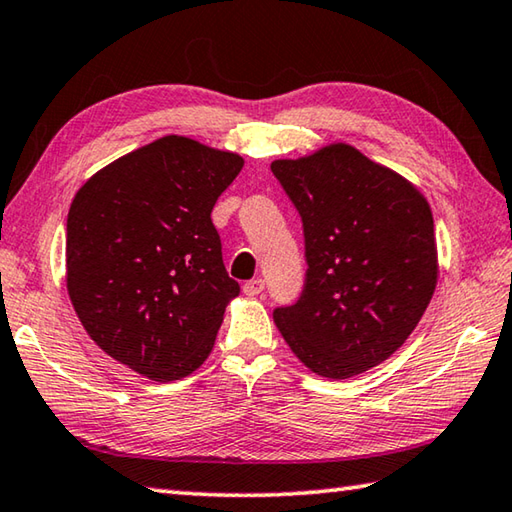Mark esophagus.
Instances as JSON below:
<instances>
[{"label":"esophagus","mask_w":512,"mask_h":512,"mask_svg":"<svg viewBox=\"0 0 512 512\" xmlns=\"http://www.w3.org/2000/svg\"><path fill=\"white\" fill-rule=\"evenodd\" d=\"M264 286H266V284H264L262 277H255V280H250V282L244 284V293L250 295V297L259 295V293H264Z\"/></svg>","instance_id":"34e87169"}]
</instances>
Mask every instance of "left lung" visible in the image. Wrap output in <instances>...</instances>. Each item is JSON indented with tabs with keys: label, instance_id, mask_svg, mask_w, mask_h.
Wrapping results in <instances>:
<instances>
[{
	"label": "left lung",
	"instance_id": "left-lung-1",
	"mask_svg": "<svg viewBox=\"0 0 512 512\" xmlns=\"http://www.w3.org/2000/svg\"><path fill=\"white\" fill-rule=\"evenodd\" d=\"M271 170L302 219L300 297L273 318L315 374L351 378L410 338L436 286L430 206L414 185L349 145Z\"/></svg>",
	"mask_w": 512,
	"mask_h": 512
}]
</instances>
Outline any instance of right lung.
Segmentation results:
<instances>
[{"instance_id": "1", "label": "right lung", "mask_w": 512, "mask_h": 512, "mask_svg": "<svg viewBox=\"0 0 512 512\" xmlns=\"http://www.w3.org/2000/svg\"><path fill=\"white\" fill-rule=\"evenodd\" d=\"M241 156L165 136L82 185L67 217V288L91 340L159 383L192 374L230 297L212 208Z\"/></svg>"}]
</instances>
